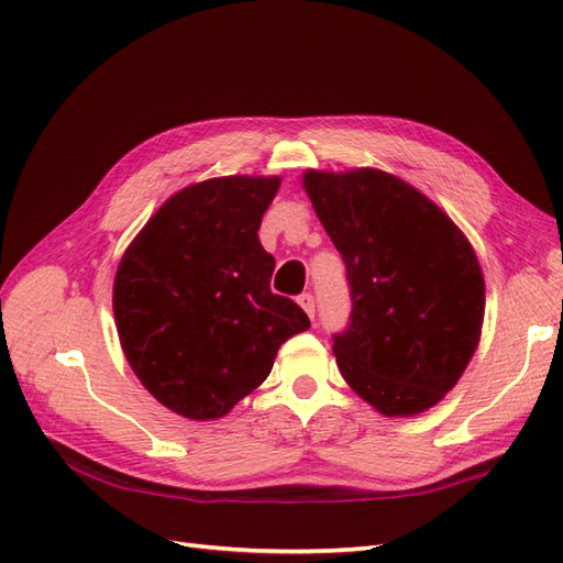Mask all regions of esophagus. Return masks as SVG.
Wrapping results in <instances>:
<instances>
[{
    "mask_svg": "<svg viewBox=\"0 0 563 563\" xmlns=\"http://www.w3.org/2000/svg\"><path fill=\"white\" fill-rule=\"evenodd\" d=\"M298 305H300V308H302L305 312H308L310 319H314V296H312V294L298 296Z\"/></svg>",
    "mask_w": 563,
    "mask_h": 563,
    "instance_id": "1",
    "label": "esophagus"
}]
</instances>
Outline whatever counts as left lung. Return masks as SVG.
I'll use <instances>...</instances> for the list:
<instances>
[{
	"label": "left lung",
	"instance_id": "obj_1",
	"mask_svg": "<svg viewBox=\"0 0 563 563\" xmlns=\"http://www.w3.org/2000/svg\"><path fill=\"white\" fill-rule=\"evenodd\" d=\"M347 267L352 314L333 335L345 383L387 418L455 387L482 338L486 284L467 236L413 185L380 168L302 174Z\"/></svg>",
	"mask_w": 563,
	"mask_h": 563
}]
</instances>
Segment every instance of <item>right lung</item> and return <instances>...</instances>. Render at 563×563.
<instances>
[{"label": "right lung", "mask_w": 563, "mask_h": 563, "mask_svg": "<svg viewBox=\"0 0 563 563\" xmlns=\"http://www.w3.org/2000/svg\"><path fill=\"white\" fill-rule=\"evenodd\" d=\"M279 176H225L168 197L119 261L112 310L143 387L190 420L228 416L288 338L310 329L269 291L275 258L258 230Z\"/></svg>", "instance_id": "obj_1"}]
</instances>
